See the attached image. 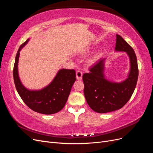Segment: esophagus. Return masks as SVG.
Instances as JSON below:
<instances>
[{
  "label": "esophagus",
  "instance_id": "1",
  "mask_svg": "<svg viewBox=\"0 0 153 153\" xmlns=\"http://www.w3.org/2000/svg\"><path fill=\"white\" fill-rule=\"evenodd\" d=\"M76 79L78 80H82V71H80V70H78L76 71Z\"/></svg>",
  "mask_w": 153,
  "mask_h": 153
}]
</instances>
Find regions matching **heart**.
I'll use <instances>...</instances> for the list:
<instances>
[{
	"label": "heart",
	"mask_w": 153,
	"mask_h": 153,
	"mask_svg": "<svg viewBox=\"0 0 153 153\" xmlns=\"http://www.w3.org/2000/svg\"><path fill=\"white\" fill-rule=\"evenodd\" d=\"M96 59V57H94V58H93V59H92V60H95Z\"/></svg>",
	"instance_id": "b5f03b06"
}]
</instances>
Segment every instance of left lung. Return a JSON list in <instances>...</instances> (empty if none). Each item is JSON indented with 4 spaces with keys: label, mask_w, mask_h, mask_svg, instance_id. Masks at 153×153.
I'll use <instances>...</instances> for the list:
<instances>
[{
    "label": "left lung",
    "mask_w": 153,
    "mask_h": 153,
    "mask_svg": "<svg viewBox=\"0 0 153 153\" xmlns=\"http://www.w3.org/2000/svg\"><path fill=\"white\" fill-rule=\"evenodd\" d=\"M115 50L129 55L131 69L127 79L121 83L106 80L103 75L104 59H99L83 75L84 96L87 103L95 112L107 113L121 108L131 98L137 83V59L132 47L121 36L116 34Z\"/></svg>",
    "instance_id": "obj_1"
}]
</instances>
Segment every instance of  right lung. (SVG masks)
<instances>
[{
	"instance_id": "1",
	"label": "right lung",
	"mask_w": 153,
	"mask_h": 153,
	"mask_svg": "<svg viewBox=\"0 0 153 153\" xmlns=\"http://www.w3.org/2000/svg\"><path fill=\"white\" fill-rule=\"evenodd\" d=\"M27 39L18 49L13 68V78L18 93L25 105L34 112L53 114L61 110L65 105L71 87L76 80L75 69H62L47 87L40 91H29L22 84L18 73L20 51L28 42Z\"/></svg>"
}]
</instances>
